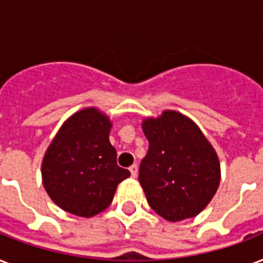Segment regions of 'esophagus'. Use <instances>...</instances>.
Instances as JSON below:
<instances>
[{
    "label": "esophagus",
    "instance_id": "1",
    "mask_svg": "<svg viewBox=\"0 0 263 263\" xmlns=\"http://www.w3.org/2000/svg\"><path fill=\"white\" fill-rule=\"evenodd\" d=\"M129 172H131L132 177H136V175H138V166H136V164L129 166Z\"/></svg>",
    "mask_w": 263,
    "mask_h": 263
}]
</instances>
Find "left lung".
<instances>
[{
  "instance_id": "8db88e82",
  "label": "left lung",
  "mask_w": 263,
  "mask_h": 263,
  "mask_svg": "<svg viewBox=\"0 0 263 263\" xmlns=\"http://www.w3.org/2000/svg\"><path fill=\"white\" fill-rule=\"evenodd\" d=\"M142 129L148 140L139 183L150 208L168 221L198 216L221 180L220 160L200 128L176 110L147 117Z\"/></svg>"
}]
</instances>
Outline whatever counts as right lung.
<instances>
[{
	"mask_svg": "<svg viewBox=\"0 0 263 263\" xmlns=\"http://www.w3.org/2000/svg\"><path fill=\"white\" fill-rule=\"evenodd\" d=\"M111 121L98 107H84L68 117L42 160V183L64 212L94 217L110 206L129 171L117 165L110 144Z\"/></svg>",
	"mask_w": 263,
	"mask_h": 263,
	"instance_id": "right-lung-1",
	"label": "right lung"
}]
</instances>
